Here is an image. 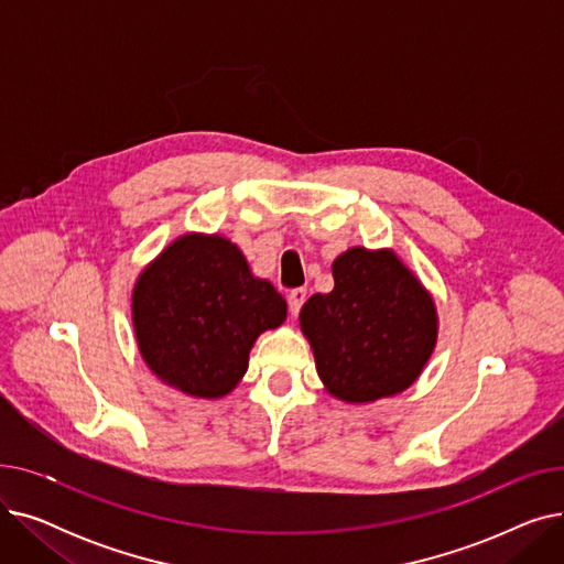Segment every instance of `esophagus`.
<instances>
[{
  "instance_id": "esophagus-1",
  "label": "esophagus",
  "mask_w": 564,
  "mask_h": 564,
  "mask_svg": "<svg viewBox=\"0 0 564 564\" xmlns=\"http://www.w3.org/2000/svg\"><path fill=\"white\" fill-rule=\"evenodd\" d=\"M304 302H306V290H292L290 294H288V308H290V313L297 317L300 315V311H302V306H304Z\"/></svg>"
}]
</instances>
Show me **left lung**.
I'll return each mask as SVG.
<instances>
[{"label":"left lung","instance_id":"8db88e82","mask_svg":"<svg viewBox=\"0 0 564 564\" xmlns=\"http://www.w3.org/2000/svg\"><path fill=\"white\" fill-rule=\"evenodd\" d=\"M332 272L334 290L313 294L300 313L324 389L349 404L406 391L436 347L430 290L393 249L351 247Z\"/></svg>","mask_w":564,"mask_h":564}]
</instances>
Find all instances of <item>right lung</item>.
<instances>
[{
    "label": "right lung",
    "mask_w": 564,
    "mask_h": 564,
    "mask_svg": "<svg viewBox=\"0 0 564 564\" xmlns=\"http://www.w3.org/2000/svg\"><path fill=\"white\" fill-rule=\"evenodd\" d=\"M288 306L253 276L228 237L185 232L148 262L132 288V327L143 364L196 400L237 389L260 334L279 329Z\"/></svg>",
    "instance_id": "add662e5"
}]
</instances>
